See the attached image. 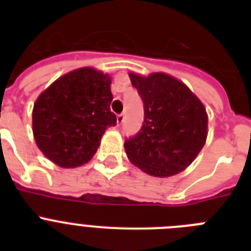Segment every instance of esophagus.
I'll use <instances>...</instances> for the list:
<instances>
[{
	"mask_svg": "<svg viewBox=\"0 0 251 251\" xmlns=\"http://www.w3.org/2000/svg\"><path fill=\"white\" fill-rule=\"evenodd\" d=\"M124 122V114H118L117 115V123L122 124Z\"/></svg>",
	"mask_w": 251,
	"mask_h": 251,
	"instance_id": "obj_1",
	"label": "esophagus"
}]
</instances>
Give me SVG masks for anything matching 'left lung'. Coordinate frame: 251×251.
I'll use <instances>...</instances> for the list:
<instances>
[{"label":"left lung","instance_id":"8db88e82","mask_svg":"<svg viewBox=\"0 0 251 251\" xmlns=\"http://www.w3.org/2000/svg\"><path fill=\"white\" fill-rule=\"evenodd\" d=\"M145 103V123L124 143L133 165L154 177H171L195 161L207 138V113L191 89L166 73H129Z\"/></svg>","mask_w":251,"mask_h":251}]
</instances>
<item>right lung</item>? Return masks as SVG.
<instances>
[{
  "instance_id": "right-lung-1",
  "label": "right lung",
  "mask_w": 251,
  "mask_h": 251,
  "mask_svg": "<svg viewBox=\"0 0 251 251\" xmlns=\"http://www.w3.org/2000/svg\"><path fill=\"white\" fill-rule=\"evenodd\" d=\"M112 77L90 66L66 73L37 97L32 133L44 156L61 168L85 165L95 154L108 127Z\"/></svg>"
}]
</instances>
